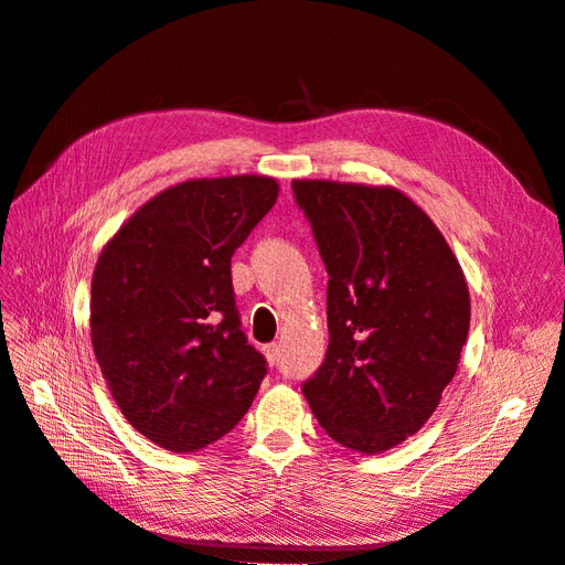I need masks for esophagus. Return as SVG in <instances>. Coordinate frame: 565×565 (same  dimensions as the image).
Listing matches in <instances>:
<instances>
[{"mask_svg":"<svg viewBox=\"0 0 565 565\" xmlns=\"http://www.w3.org/2000/svg\"><path fill=\"white\" fill-rule=\"evenodd\" d=\"M264 353H266V361H268V365H278V361H280V347H278V344H268V347H264Z\"/></svg>","mask_w":565,"mask_h":565,"instance_id":"1","label":"esophagus"}]
</instances>
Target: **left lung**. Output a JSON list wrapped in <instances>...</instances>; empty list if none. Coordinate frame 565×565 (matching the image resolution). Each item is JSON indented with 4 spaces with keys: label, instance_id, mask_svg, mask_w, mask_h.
Segmentation results:
<instances>
[{
    "label": "left lung",
    "instance_id": "left-lung-1",
    "mask_svg": "<svg viewBox=\"0 0 565 565\" xmlns=\"http://www.w3.org/2000/svg\"><path fill=\"white\" fill-rule=\"evenodd\" d=\"M328 268L330 344L301 384L328 436L382 452L434 415L469 334V289L446 237L396 188L292 181Z\"/></svg>",
    "mask_w": 565,
    "mask_h": 565
}]
</instances>
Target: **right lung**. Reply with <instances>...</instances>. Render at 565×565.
<instances>
[{"label":"right lung","instance_id":"obj_1","mask_svg":"<svg viewBox=\"0 0 565 565\" xmlns=\"http://www.w3.org/2000/svg\"><path fill=\"white\" fill-rule=\"evenodd\" d=\"M276 198L266 177L185 181L146 202L98 256L96 361L122 415L160 448L193 452L226 436L266 377L231 259Z\"/></svg>","mask_w":565,"mask_h":565}]
</instances>
